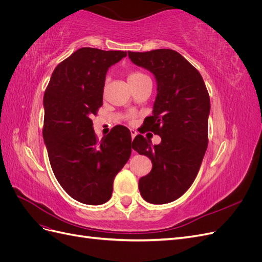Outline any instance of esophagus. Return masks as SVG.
<instances>
[{
	"label": "esophagus",
	"mask_w": 262,
	"mask_h": 262,
	"mask_svg": "<svg viewBox=\"0 0 262 262\" xmlns=\"http://www.w3.org/2000/svg\"><path fill=\"white\" fill-rule=\"evenodd\" d=\"M130 131H131V138H132V140H133L134 138H136V137L138 136V132H137L136 130H133V129H131Z\"/></svg>",
	"instance_id": "34e87169"
}]
</instances>
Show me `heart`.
<instances>
[{
    "mask_svg": "<svg viewBox=\"0 0 262 262\" xmlns=\"http://www.w3.org/2000/svg\"><path fill=\"white\" fill-rule=\"evenodd\" d=\"M144 76H145L144 74H142V73H140V72H131V73L129 74V76H128V81H129V83H134V82L139 81L140 78L144 77Z\"/></svg>",
    "mask_w": 262,
    "mask_h": 262,
    "instance_id": "obj_1",
    "label": "heart"
}]
</instances>
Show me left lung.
Wrapping results in <instances>:
<instances>
[{
    "instance_id": "8db88e82",
    "label": "left lung",
    "mask_w": 262,
    "mask_h": 262,
    "mask_svg": "<svg viewBox=\"0 0 262 262\" xmlns=\"http://www.w3.org/2000/svg\"><path fill=\"white\" fill-rule=\"evenodd\" d=\"M128 55L155 77L153 116L144 125L162 139L157 145L143 136L132 142V148L153 165L140 178L139 189L149 203H169L187 191L200 169L208 147L209 93L198 70L175 50L129 51Z\"/></svg>"
}]
</instances>
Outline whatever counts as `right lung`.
I'll return each mask as SVG.
<instances>
[{
  "label": "right lung",
  "instance_id": "add662e5",
  "mask_svg": "<svg viewBox=\"0 0 262 262\" xmlns=\"http://www.w3.org/2000/svg\"><path fill=\"white\" fill-rule=\"evenodd\" d=\"M125 51L81 48L54 69L43 96V141L55 178L76 201L99 205L131 155V133L116 125L100 141L92 117L102 106L109 68Z\"/></svg>",
  "mask_w": 262,
  "mask_h": 262
}]
</instances>
